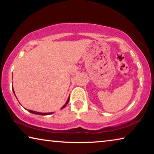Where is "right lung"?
<instances>
[{
    "instance_id": "right-lung-1",
    "label": "right lung",
    "mask_w": 154,
    "mask_h": 154,
    "mask_svg": "<svg viewBox=\"0 0 154 154\" xmlns=\"http://www.w3.org/2000/svg\"><path fill=\"white\" fill-rule=\"evenodd\" d=\"M13 90H14V89H13ZM13 92H14V94H15V92H14V90L13 91ZM69 99H70V97L68 98V99H67V101L66 102V103H65V105H63V106H62V107L61 109H64V108L65 107V106H66L67 104L69 103ZM28 111L30 112V113H33V114L40 115V116H47V115H50V114H52V113H53V112H51V113H40V112H37V111H32V110H28Z\"/></svg>"
}]
</instances>
